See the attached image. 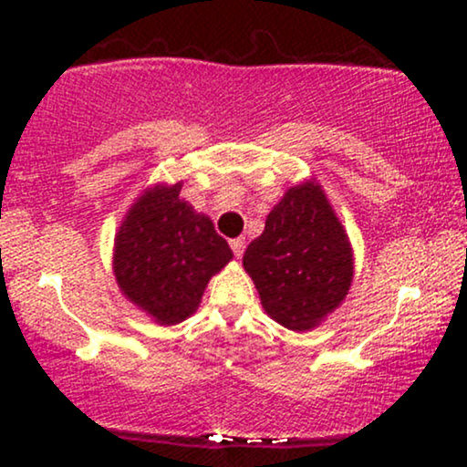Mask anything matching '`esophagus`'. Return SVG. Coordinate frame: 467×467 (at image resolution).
I'll return each mask as SVG.
<instances>
[{
    "mask_svg": "<svg viewBox=\"0 0 467 467\" xmlns=\"http://www.w3.org/2000/svg\"><path fill=\"white\" fill-rule=\"evenodd\" d=\"M230 248H233V252H234V256H237V259H239V256L241 254H244V250H245V239H233V241H230Z\"/></svg>",
    "mask_w": 467,
    "mask_h": 467,
    "instance_id": "obj_1",
    "label": "esophagus"
}]
</instances>
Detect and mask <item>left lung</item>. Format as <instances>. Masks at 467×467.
Instances as JSON below:
<instances>
[{
  "label": "left lung",
  "instance_id": "left-lung-1",
  "mask_svg": "<svg viewBox=\"0 0 467 467\" xmlns=\"http://www.w3.org/2000/svg\"><path fill=\"white\" fill-rule=\"evenodd\" d=\"M244 267L264 309L292 331L312 329L345 301L353 254L325 192L305 182L285 192L248 245Z\"/></svg>",
  "mask_w": 467,
  "mask_h": 467
}]
</instances>
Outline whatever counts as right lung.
Returning a JSON list of instances; mask_svg holds the SVG:
<instances>
[{
	"mask_svg": "<svg viewBox=\"0 0 467 467\" xmlns=\"http://www.w3.org/2000/svg\"><path fill=\"white\" fill-rule=\"evenodd\" d=\"M180 189L155 186L144 192L116 234L118 285L160 325L189 318L211 276L233 259L228 241L211 219L180 200Z\"/></svg>",
	"mask_w": 467,
	"mask_h": 467,
	"instance_id": "right-lung-1",
	"label": "right lung"
}]
</instances>
